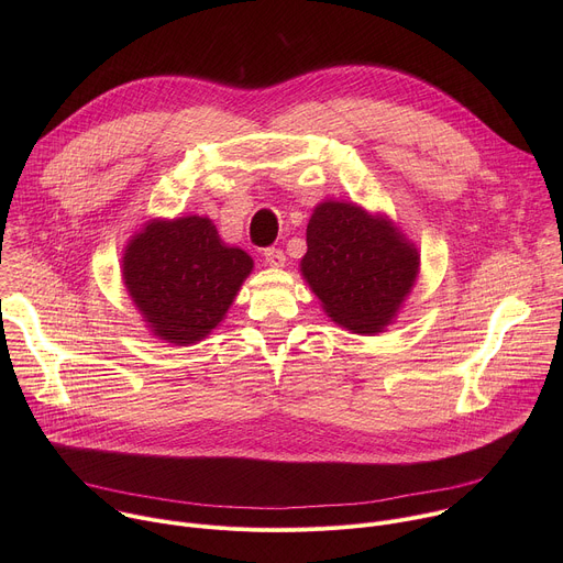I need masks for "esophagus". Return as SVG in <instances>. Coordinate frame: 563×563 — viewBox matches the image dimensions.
Instances as JSON below:
<instances>
[{
    "mask_svg": "<svg viewBox=\"0 0 563 563\" xmlns=\"http://www.w3.org/2000/svg\"><path fill=\"white\" fill-rule=\"evenodd\" d=\"M263 256H265V263L269 267H283L285 265V252L278 250V247H267Z\"/></svg>",
    "mask_w": 563,
    "mask_h": 563,
    "instance_id": "1",
    "label": "esophagus"
}]
</instances>
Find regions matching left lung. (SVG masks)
I'll return each mask as SVG.
<instances>
[{
  "instance_id": "obj_1",
  "label": "left lung",
  "mask_w": 563,
  "mask_h": 563,
  "mask_svg": "<svg viewBox=\"0 0 563 563\" xmlns=\"http://www.w3.org/2000/svg\"><path fill=\"white\" fill-rule=\"evenodd\" d=\"M300 272L332 320L356 334H374L410 294L419 254L389 220L330 200L309 218Z\"/></svg>"
}]
</instances>
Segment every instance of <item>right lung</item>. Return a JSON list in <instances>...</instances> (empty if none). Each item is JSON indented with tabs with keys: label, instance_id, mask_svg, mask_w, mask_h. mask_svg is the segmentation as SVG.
Returning a JSON list of instances; mask_svg holds the SVG:
<instances>
[{
	"label": "right lung",
	"instance_id": "obj_1",
	"mask_svg": "<svg viewBox=\"0 0 563 563\" xmlns=\"http://www.w3.org/2000/svg\"><path fill=\"white\" fill-rule=\"evenodd\" d=\"M252 267L200 216L148 222L122 258L124 285L151 332L176 345L202 341L220 323Z\"/></svg>",
	"mask_w": 563,
	"mask_h": 563
}]
</instances>
